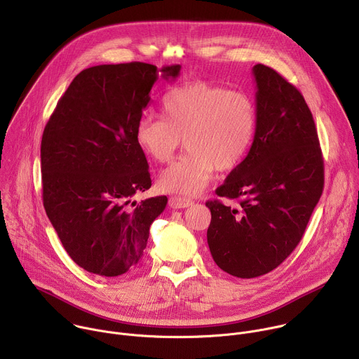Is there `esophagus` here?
<instances>
[{
    "instance_id": "34e87169",
    "label": "esophagus",
    "mask_w": 359,
    "mask_h": 359,
    "mask_svg": "<svg viewBox=\"0 0 359 359\" xmlns=\"http://www.w3.org/2000/svg\"><path fill=\"white\" fill-rule=\"evenodd\" d=\"M193 204V200L190 198H184V197H179V196H172L169 198V206L172 209H184L189 208Z\"/></svg>"
}]
</instances>
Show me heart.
<instances>
[{
	"label": "heart",
	"instance_id": "heart-1",
	"mask_svg": "<svg viewBox=\"0 0 359 359\" xmlns=\"http://www.w3.org/2000/svg\"><path fill=\"white\" fill-rule=\"evenodd\" d=\"M163 116L143 114L135 126L136 144L159 163L172 161L184 137V155L163 170V190L196 194L208 186L216 168L230 170L252 143L257 112L244 92L206 81L170 89L162 99Z\"/></svg>",
	"mask_w": 359,
	"mask_h": 359
}]
</instances>
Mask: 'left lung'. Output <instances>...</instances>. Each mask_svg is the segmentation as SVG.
I'll list each match as a JSON object with an SVG mask.
<instances>
[{
  "label": "left lung",
  "mask_w": 359,
  "mask_h": 359,
  "mask_svg": "<svg viewBox=\"0 0 359 359\" xmlns=\"http://www.w3.org/2000/svg\"><path fill=\"white\" fill-rule=\"evenodd\" d=\"M257 125L245 159L209 200L208 243L215 263L238 278L278 267L301 241L324 189V159L301 92L273 68L254 65Z\"/></svg>",
  "instance_id": "8db88e82"
}]
</instances>
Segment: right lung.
Returning a JSON list of instances; mask_svg holds the SVG:
<instances>
[{
	"label": "right lung",
	"mask_w": 359,
	"mask_h": 359,
	"mask_svg": "<svg viewBox=\"0 0 359 359\" xmlns=\"http://www.w3.org/2000/svg\"><path fill=\"white\" fill-rule=\"evenodd\" d=\"M180 65H96L79 72L50 115L41 142L42 200L69 257L102 277L130 271L142 259L150 224L168 197L140 203L151 186L135 126L158 79Z\"/></svg>",
	"instance_id": "right-lung-1"
}]
</instances>
